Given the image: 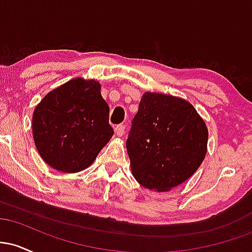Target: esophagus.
Here are the masks:
<instances>
[{"label":"esophagus","mask_w":252,"mask_h":252,"mask_svg":"<svg viewBox=\"0 0 252 252\" xmlns=\"http://www.w3.org/2000/svg\"><path fill=\"white\" fill-rule=\"evenodd\" d=\"M124 131H126V126H124V124H120V126H117L116 128H115V132H116L117 136H122L124 134Z\"/></svg>","instance_id":"esophagus-1"}]
</instances>
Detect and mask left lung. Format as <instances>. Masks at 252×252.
<instances>
[{"label":"left lung","mask_w":252,"mask_h":252,"mask_svg":"<svg viewBox=\"0 0 252 252\" xmlns=\"http://www.w3.org/2000/svg\"><path fill=\"white\" fill-rule=\"evenodd\" d=\"M207 138L206 124L192 104L146 92L126 140L132 175L149 189H173L199 168Z\"/></svg>","instance_id":"left-lung-1"}]
</instances>
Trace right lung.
I'll list each match as a JSON object with an SVG mask.
<instances>
[{
  "mask_svg": "<svg viewBox=\"0 0 252 252\" xmlns=\"http://www.w3.org/2000/svg\"><path fill=\"white\" fill-rule=\"evenodd\" d=\"M32 126L40 156L63 173L88 168L114 135L99 83L82 78L46 94L34 110Z\"/></svg>",
  "mask_w": 252,
  "mask_h": 252,
  "instance_id": "1",
  "label": "right lung"
}]
</instances>
